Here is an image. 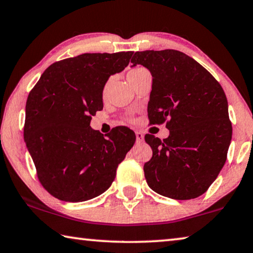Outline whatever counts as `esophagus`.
Here are the masks:
<instances>
[{
	"label": "esophagus",
	"mask_w": 253,
	"mask_h": 253,
	"mask_svg": "<svg viewBox=\"0 0 253 253\" xmlns=\"http://www.w3.org/2000/svg\"><path fill=\"white\" fill-rule=\"evenodd\" d=\"M136 142L137 143H142L144 141V135L141 133V131H136Z\"/></svg>",
	"instance_id": "34e87169"
}]
</instances>
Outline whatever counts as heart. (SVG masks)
I'll return each instance as SVG.
<instances>
[{"instance_id": "1", "label": "heart", "mask_w": 253, "mask_h": 253, "mask_svg": "<svg viewBox=\"0 0 253 253\" xmlns=\"http://www.w3.org/2000/svg\"><path fill=\"white\" fill-rule=\"evenodd\" d=\"M146 74H150L148 73V71L145 69V67H142V66H135V67H131V69L128 71L127 73V79L128 81H129L131 84H134L138 81L139 79H142L144 75ZM111 81L112 79L111 78H108L105 83H103V85L101 87V98L105 100L108 95V92H109L110 89V85H111ZM128 122L131 120L130 118H127Z\"/></svg>"}]
</instances>
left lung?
Segmentation results:
<instances>
[{
  "mask_svg": "<svg viewBox=\"0 0 253 253\" xmlns=\"http://www.w3.org/2000/svg\"><path fill=\"white\" fill-rule=\"evenodd\" d=\"M131 63L153 76L147 115L150 125L167 123L161 141L146 134L153 155L144 164L152 190L187 200L205 194L225 164L232 138L227 99L213 75L174 49L136 51Z\"/></svg>",
  "mask_w": 253,
  "mask_h": 253,
  "instance_id": "8db88e82",
  "label": "left lung"
}]
</instances>
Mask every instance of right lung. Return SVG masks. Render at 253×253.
<instances>
[{
	"mask_svg": "<svg viewBox=\"0 0 253 253\" xmlns=\"http://www.w3.org/2000/svg\"><path fill=\"white\" fill-rule=\"evenodd\" d=\"M131 55L85 53L55 62L29 92L23 136L39 182L55 198L79 203L101 195L133 147L128 127L112 128L106 138L90 127L103 108V83Z\"/></svg>",
	"mask_w": 253,
	"mask_h": 253,
	"instance_id": "obj_1",
	"label": "right lung"
}]
</instances>
